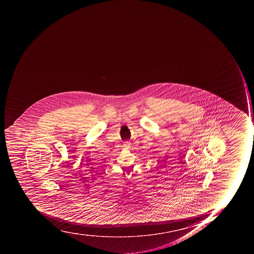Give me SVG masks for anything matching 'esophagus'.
<instances>
[{"label":"esophagus","instance_id":"esophagus-1","mask_svg":"<svg viewBox=\"0 0 254 254\" xmlns=\"http://www.w3.org/2000/svg\"><path fill=\"white\" fill-rule=\"evenodd\" d=\"M130 144H131V143H130L129 141H126L124 142V144H123V145H124L125 148H128L130 146Z\"/></svg>","mask_w":254,"mask_h":254}]
</instances>
